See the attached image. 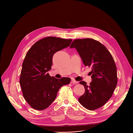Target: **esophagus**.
I'll return each mask as SVG.
<instances>
[{
  "label": "esophagus",
  "mask_w": 133,
  "mask_h": 133,
  "mask_svg": "<svg viewBox=\"0 0 133 133\" xmlns=\"http://www.w3.org/2000/svg\"><path fill=\"white\" fill-rule=\"evenodd\" d=\"M71 83H74V84H75V83H78V81H75V80H71Z\"/></svg>",
  "instance_id": "34e87169"
}]
</instances>
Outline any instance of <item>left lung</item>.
<instances>
[{"label": "left lung", "mask_w": 133, "mask_h": 133, "mask_svg": "<svg viewBox=\"0 0 133 133\" xmlns=\"http://www.w3.org/2000/svg\"><path fill=\"white\" fill-rule=\"evenodd\" d=\"M79 53L83 64L91 67L92 82L88 86L82 81L85 92L78 100L85 108L93 110L105 104L112 96L117 83L114 59L107 48L91 38L75 39L70 46Z\"/></svg>", "instance_id": "obj_1"}]
</instances>
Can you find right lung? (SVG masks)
Returning a JSON list of instances; mask_svg holds the SVG:
<instances>
[{
	"instance_id": "right-lung-1",
	"label": "right lung",
	"mask_w": 133,
	"mask_h": 133,
	"mask_svg": "<svg viewBox=\"0 0 133 133\" xmlns=\"http://www.w3.org/2000/svg\"><path fill=\"white\" fill-rule=\"evenodd\" d=\"M72 41L46 37L37 41L27 52L19 82L24 99L32 108H47L54 101L59 89L70 83V78L56 79L47 72L51 69L54 54L68 47Z\"/></svg>"
}]
</instances>
